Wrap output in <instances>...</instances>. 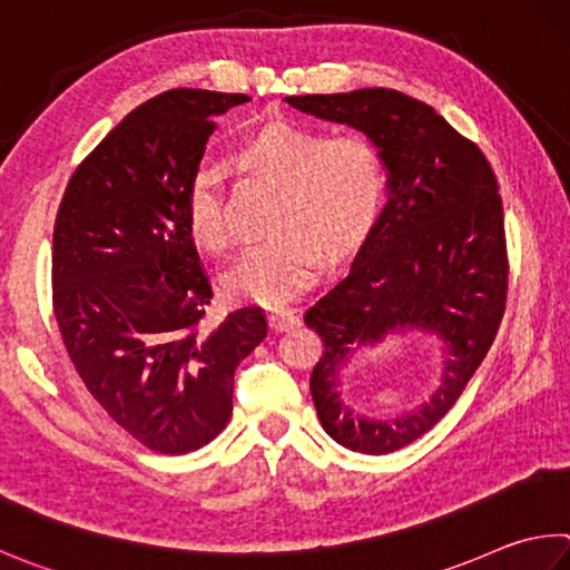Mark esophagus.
Segmentation results:
<instances>
[{
  "instance_id": "obj_1",
  "label": "esophagus",
  "mask_w": 570,
  "mask_h": 570,
  "mask_svg": "<svg viewBox=\"0 0 570 570\" xmlns=\"http://www.w3.org/2000/svg\"><path fill=\"white\" fill-rule=\"evenodd\" d=\"M302 324V318H298L296 312L292 308H276V312L268 314V326L274 331H288V328H296Z\"/></svg>"
}]
</instances>
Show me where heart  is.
Listing matches in <instances>:
<instances>
[{
    "instance_id": "b5f03b06",
    "label": "heart",
    "mask_w": 570,
    "mask_h": 570,
    "mask_svg": "<svg viewBox=\"0 0 570 570\" xmlns=\"http://www.w3.org/2000/svg\"><path fill=\"white\" fill-rule=\"evenodd\" d=\"M236 159L278 181L274 234L254 244L226 274V288L236 298L274 306L302 294L314 282L321 252L341 258L358 249L384 209L386 167L364 134L326 137L304 124L272 119L236 147ZM184 206L191 239L204 252L232 249L219 171L196 169Z\"/></svg>"
}]
</instances>
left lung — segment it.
I'll use <instances>...</instances> for the list:
<instances>
[{
    "label": "left lung",
    "mask_w": 570,
    "mask_h": 570,
    "mask_svg": "<svg viewBox=\"0 0 570 570\" xmlns=\"http://www.w3.org/2000/svg\"><path fill=\"white\" fill-rule=\"evenodd\" d=\"M286 101L364 131L386 167L389 202L374 232L348 274L304 316L324 341L312 371L321 426L341 446L381 456L409 446L446 416L501 326L509 254L499 181L473 141L436 109L396 89ZM403 330L442 341V384L431 402L401 417H361L343 399L340 368L361 347Z\"/></svg>",
    "instance_id": "obj_1"
}]
</instances>
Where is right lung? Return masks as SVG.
Masks as SVG:
<instances>
[{"mask_svg": "<svg viewBox=\"0 0 570 570\" xmlns=\"http://www.w3.org/2000/svg\"><path fill=\"white\" fill-rule=\"evenodd\" d=\"M246 95L169 89L79 164L51 246L55 316L91 396L151 451H196L232 416L234 371L266 336L258 306L206 328L212 284L186 226V186L214 119Z\"/></svg>", "mask_w": 570, "mask_h": 570, "instance_id": "add662e5", "label": "right lung"}]
</instances>
